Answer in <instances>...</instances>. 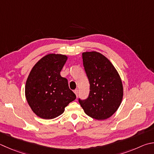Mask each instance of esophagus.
<instances>
[{
  "instance_id": "1",
  "label": "esophagus",
  "mask_w": 154,
  "mask_h": 154,
  "mask_svg": "<svg viewBox=\"0 0 154 154\" xmlns=\"http://www.w3.org/2000/svg\"><path fill=\"white\" fill-rule=\"evenodd\" d=\"M74 93L75 94V95H76V96L77 97L78 96V90H77V89H75V90L74 91Z\"/></svg>"
}]
</instances>
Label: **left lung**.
Returning a JSON list of instances; mask_svg holds the SVG:
<instances>
[{
    "label": "left lung",
    "instance_id": "1",
    "mask_svg": "<svg viewBox=\"0 0 154 154\" xmlns=\"http://www.w3.org/2000/svg\"><path fill=\"white\" fill-rule=\"evenodd\" d=\"M90 91L88 98L79 99L85 113L96 120H105L118 110L123 97V86L118 71L107 58L96 51L82 54Z\"/></svg>",
    "mask_w": 154,
    "mask_h": 154
}]
</instances>
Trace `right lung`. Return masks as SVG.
Returning <instances> with one entry per match:
<instances>
[{"label": "right lung", "instance_id": "add662e5", "mask_svg": "<svg viewBox=\"0 0 154 154\" xmlns=\"http://www.w3.org/2000/svg\"><path fill=\"white\" fill-rule=\"evenodd\" d=\"M67 58L63 54H47L36 63L28 75L25 88L26 100L33 112L42 119L60 116L76 99L67 79L60 74Z\"/></svg>", "mask_w": 154, "mask_h": 154}]
</instances>
